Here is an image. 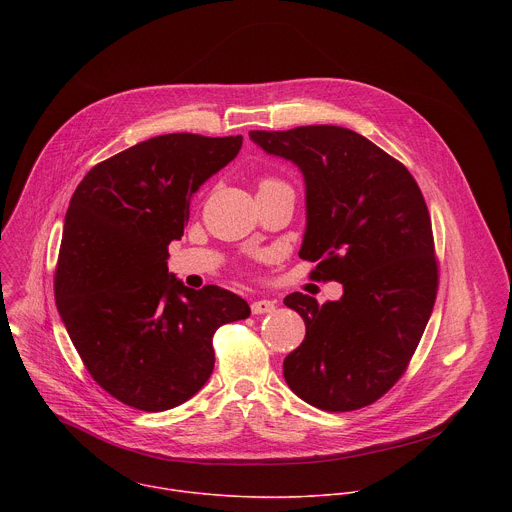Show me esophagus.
<instances>
[{
  "label": "esophagus",
  "mask_w": 512,
  "mask_h": 512,
  "mask_svg": "<svg viewBox=\"0 0 512 512\" xmlns=\"http://www.w3.org/2000/svg\"><path fill=\"white\" fill-rule=\"evenodd\" d=\"M275 310V304L271 300H255L251 304V312L255 316H261V314H271Z\"/></svg>",
  "instance_id": "esophagus-1"
}]
</instances>
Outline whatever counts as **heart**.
<instances>
[{"label": "heart", "mask_w": 512, "mask_h": 512, "mask_svg": "<svg viewBox=\"0 0 512 512\" xmlns=\"http://www.w3.org/2000/svg\"><path fill=\"white\" fill-rule=\"evenodd\" d=\"M277 184H283V182H279V180H275V178H263V180L259 182V190H261V188H267V186H277Z\"/></svg>", "instance_id": "heart-1"}]
</instances>
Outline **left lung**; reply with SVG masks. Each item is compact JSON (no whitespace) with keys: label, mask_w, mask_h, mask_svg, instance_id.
<instances>
[{"label":"left lung","mask_w":512,"mask_h":512,"mask_svg":"<svg viewBox=\"0 0 512 512\" xmlns=\"http://www.w3.org/2000/svg\"><path fill=\"white\" fill-rule=\"evenodd\" d=\"M249 137L302 170L300 257L344 287L322 306L300 291L283 300L306 322L304 342L283 360L285 383L324 411L367 407L401 379L433 310L440 275L423 194L401 162L346 127Z\"/></svg>","instance_id":"obj_1"}]
</instances>
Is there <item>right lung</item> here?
<instances>
[{
	"label": "right lung",
	"mask_w": 512,
	"mask_h": 512,
	"mask_svg": "<svg viewBox=\"0 0 512 512\" xmlns=\"http://www.w3.org/2000/svg\"><path fill=\"white\" fill-rule=\"evenodd\" d=\"M241 145L243 135H158L97 164L70 198L56 308L91 377L129 407L166 411L196 395L218 326L251 314L233 291H196L168 273L192 194Z\"/></svg>",
	"instance_id": "right-lung-1"
}]
</instances>
